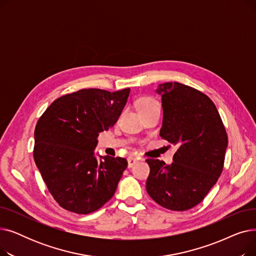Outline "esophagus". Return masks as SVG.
Masks as SVG:
<instances>
[{"label": "esophagus", "instance_id": "34e87169", "mask_svg": "<svg viewBox=\"0 0 256 256\" xmlns=\"http://www.w3.org/2000/svg\"><path fill=\"white\" fill-rule=\"evenodd\" d=\"M137 163H138V158H136L135 156H128V168L132 167L134 165L137 164Z\"/></svg>", "mask_w": 256, "mask_h": 256}]
</instances>
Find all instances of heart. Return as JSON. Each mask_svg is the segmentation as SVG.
<instances>
[{
    "mask_svg": "<svg viewBox=\"0 0 256 256\" xmlns=\"http://www.w3.org/2000/svg\"><path fill=\"white\" fill-rule=\"evenodd\" d=\"M158 106V102L154 98H152L150 96L141 98L138 100V110L139 111L147 109V108H150V106Z\"/></svg>",
    "mask_w": 256,
    "mask_h": 256,
    "instance_id": "b5f03b06",
    "label": "heart"
}]
</instances>
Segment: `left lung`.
<instances>
[{
  "mask_svg": "<svg viewBox=\"0 0 256 256\" xmlns=\"http://www.w3.org/2000/svg\"><path fill=\"white\" fill-rule=\"evenodd\" d=\"M163 126L160 136L178 146L173 163L147 158L148 195L158 204L182 212L200 204L221 176L227 134L212 100L178 82L158 85Z\"/></svg>",
  "mask_w": 256,
  "mask_h": 256,
  "instance_id": "left-lung-1",
  "label": "left lung"
}]
</instances>
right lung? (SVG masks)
Segmentation results:
<instances>
[{
  "mask_svg": "<svg viewBox=\"0 0 256 256\" xmlns=\"http://www.w3.org/2000/svg\"><path fill=\"white\" fill-rule=\"evenodd\" d=\"M130 89H80L54 100L35 128L34 160L58 204L90 214L109 201L128 167L124 158L98 160V134L112 128Z\"/></svg>",
  "mask_w": 256,
  "mask_h": 256,
  "instance_id": "right-lung-1",
  "label": "right lung"
}]
</instances>
